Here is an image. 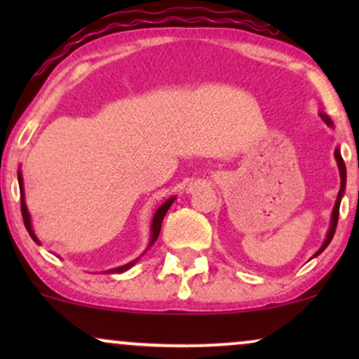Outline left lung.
Returning <instances> with one entry per match:
<instances>
[{"label":"left lung","mask_w":359,"mask_h":359,"mask_svg":"<svg viewBox=\"0 0 359 359\" xmlns=\"http://www.w3.org/2000/svg\"><path fill=\"white\" fill-rule=\"evenodd\" d=\"M320 118L324 119L325 123H327L329 126H332V121L331 118L327 116V114L320 113ZM334 156H336V162H337V167H339V175H341V189H339V194H337V199H336V204H334V209H332V216H331V228H329L327 231V236H325V240L323 243V246H320L319 251L314 255V257H317V255H320L323 251L327 248V245L331 243L332 236H334V231H336V226H337V219H339V204H341V199H343V194H344V187H346V165H344V160L343 156H341V151L339 148H336L334 151Z\"/></svg>","instance_id":"1"}]
</instances>
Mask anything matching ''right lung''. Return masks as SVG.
I'll return each mask as SVG.
<instances>
[{
	"label": "right lung",
	"mask_w": 359,
	"mask_h": 359,
	"mask_svg": "<svg viewBox=\"0 0 359 359\" xmlns=\"http://www.w3.org/2000/svg\"><path fill=\"white\" fill-rule=\"evenodd\" d=\"M18 184H20V196H22V216H23V222H25V228H27L28 234L32 236V240H34L35 243H39V238L35 236L34 229H32V221H30V214H28V209H27V204H25V194H23V177H22V172H18ZM175 197H170V199H167L165 203H163L162 205H160L158 209H156L155 216H154V221H151V238H150V245H148V248H150L151 245L156 241V238H158L160 234V228H162V221H163V216H165L168 208H170L172 204H174ZM138 262L137 259H133V262L126 263V265L123 266H118V269H113V270H108V273H121V271H126L128 269H131V266L135 265V263Z\"/></svg>",
	"instance_id": "obj_1"
}]
</instances>
